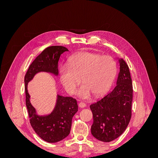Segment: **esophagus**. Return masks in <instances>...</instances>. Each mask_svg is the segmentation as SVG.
<instances>
[{"label": "esophagus", "instance_id": "34e87169", "mask_svg": "<svg viewBox=\"0 0 158 158\" xmlns=\"http://www.w3.org/2000/svg\"><path fill=\"white\" fill-rule=\"evenodd\" d=\"M78 106L80 108H84V107H85V106H86V105H85V103H84V102H80L78 103Z\"/></svg>", "mask_w": 158, "mask_h": 158}]
</instances>
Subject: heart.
<instances>
[{
  "label": "heart",
  "mask_w": 158,
  "mask_h": 158,
  "mask_svg": "<svg viewBox=\"0 0 158 158\" xmlns=\"http://www.w3.org/2000/svg\"><path fill=\"white\" fill-rule=\"evenodd\" d=\"M60 80L66 92L74 93L80 82L78 96L85 99L91 94L99 96L111 88L117 74V64L112 57L88 52H78L69 59V66L60 68Z\"/></svg>",
  "instance_id": "1"
}]
</instances>
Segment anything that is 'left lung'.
<instances>
[{"label":"left lung","mask_w":158,"mask_h":158,"mask_svg":"<svg viewBox=\"0 0 158 158\" xmlns=\"http://www.w3.org/2000/svg\"><path fill=\"white\" fill-rule=\"evenodd\" d=\"M118 59L119 73L117 85L106 95L90 105L94 123L91 132L96 139L109 142L120 136L131 118L132 84L128 66Z\"/></svg>","instance_id":"8db88e82"}]
</instances>
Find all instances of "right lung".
<instances>
[{
    "label": "right lung",
    "mask_w": 158,
    "mask_h": 158,
    "mask_svg": "<svg viewBox=\"0 0 158 158\" xmlns=\"http://www.w3.org/2000/svg\"><path fill=\"white\" fill-rule=\"evenodd\" d=\"M65 51L69 50L63 46L47 47L32 62L24 78L26 104L30 124L37 135L49 143L59 142L69 135L72 119L78 111L77 102L72 97L57 94L52 111L47 114H39L30 102L27 84L37 73L41 72L58 76L59 60L61 54Z\"/></svg>",
    "instance_id": "add662e5"
}]
</instances>
